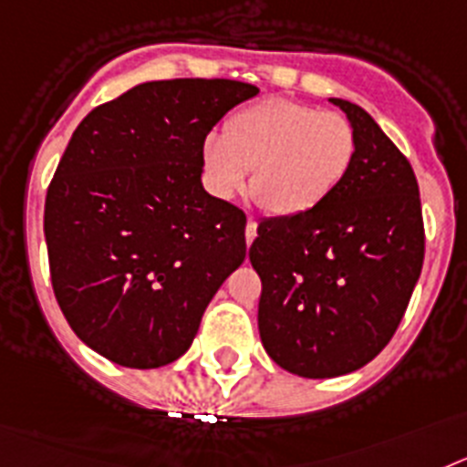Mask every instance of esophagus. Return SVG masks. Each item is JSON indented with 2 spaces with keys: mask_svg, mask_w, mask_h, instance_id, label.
<instances>
[{
  "mask_svg": "<svg viewBox=\"0 0 467 467\" xmlns=\"http://www.w3.org/2000/svg\"><path fill=\"white\" fill-rule=\"evenodd\" d=\"M256 228H258L256 218H249V221H246V244H251V242L256 239Z\"/></svg>",
  "mask_w": 467,
  "mask_h": 467,
  "instance_id": "obj_1",
  "label": "esophagus"
}]
</instances>
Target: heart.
I'll return each mask as SVG.
<instances>
[{"label":"heart","mask_w":467,"mask_h":467,"mask_svg":"<svg viewBox=\"0 0 467 467\" xmlns=\"http://www.w3.org/2000/svg\"><path fill=\"white\" fill-rule=\"evenodd\" d=\"M355 157V131L338 112L289 99H265L239 110L225 133L202 143L209 190L230 200L246 188L273 216H306L327 202Z\"/></svg>","instance_id":"heart-1"}]
</instances>
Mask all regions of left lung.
Returning <instances> with one entry per match:
<instances>
[{
  "label": "left lung",
  "mask_w": 467,
  "mask_h": 467,
  "mask_svg": "<svg viewBox=\"0 0 467 467\" xmlns=\"http://www.w3.org/2000/svg\"><path fill=\"white\" fill-rule=\"evenodd\" d=\"M329 100L355 131L346 178L306 216L263 221L249 249L263 284V348L303 379L350 374L390 343L425 251L419 183L407 157L359 105Z\"/></svg>",
  "instance_id": "left-lung-1"
}]
</instances>
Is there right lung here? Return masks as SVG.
I'll return each mask as SVG.
<instances>
[{"mask_svg":"<svg viewBox=\"0 0 467 467\" xmlns=\"http://www.w3.org/2000/svg\"><path fill=\"white\" fill-rule=\"evenodd\" d=\"M258 87L145 82L75 129L44 206L56 301L79 340L129 368L176 362L246 256L244 211L202 185V143Z\"/></svg>","mask_w":467,"mask_h":467,"instance_id":"1","label":"right lung"}]
</instances>
